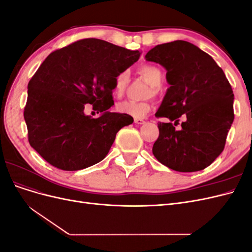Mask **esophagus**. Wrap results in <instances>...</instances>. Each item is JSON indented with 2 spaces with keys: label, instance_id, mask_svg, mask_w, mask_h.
<instances>
[{
  "label": "esophagus",
  "instance_id": "1",
  "mask_svg": "<svg viewBox=\"0 0 252 252\" xmlns=\"http://www.w3.org/2000/svg\"><path fill=\"white\" fill-rule=\"evenodd\" d=\"M134 123L138 125H143L145 124V121L143 119H134Z\"/></svg>",
  "mask_w": 252,
  "mask_h": 252
}]
</instances>
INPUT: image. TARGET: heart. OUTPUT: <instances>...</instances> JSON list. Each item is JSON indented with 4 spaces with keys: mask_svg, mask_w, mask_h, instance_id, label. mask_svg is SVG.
Here are the masks:
<instances>
[{
    "mask_svg": "<svg viewBox=\"0 0 252 252\" xmlns=\"http://www.w3.org/2000/svg\"><path fill=\"white\" fill-rule=\"evenodd\" d=\"M140 73L146 79V81L152 86L148 95L156 94L163 81V74L159 68L155 65L145 64L139 68ZM129 82V72L127 70L121 71L114 78L113 82V94L116 96H121L125 93L126 87ZM151 109L149 102H134V101H123L117 105V110L120 113L126 114V116L132 118H142Z\"/></svg>",
    "mask_w": 252,
    "mask_h": 252,
    "instance_id": "obj_1",
    "label": "heart"
}]
</instances>
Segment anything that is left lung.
I'll return each mask as SVG.
<instances>
[{
  "label": "left lung",
  "mask_w": 252,
  "mask_h": 252,
  "mask_svg": "<svg viewBox=\"0 0 252 252\" xmlns=\"http://www.w3.org/2000/svg\"><path fill=\"white\" fill-rule=\"evenodd\" d=\"M162 65L169 84L156 117L178 124L159 123L152 154L159 163L180 172L205 169L224 150L234 119L233 93L224 71L208 53L186 41L158 45L145 56Z\"/></svg>",
  "instance_id": "left-lung-1"
}]
</instances>
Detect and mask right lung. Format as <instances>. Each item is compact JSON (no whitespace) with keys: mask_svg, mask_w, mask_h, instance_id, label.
Masks as SVG:
<instances>
[{"mask_svg":"<svg viewBox=\"0 0 252 252\" xmlns=\"http://www.w3.org/2000/svg\"><path fill=\"white\" fill-rule=\"evenodd\" d=\"M129 50L98 39H84L51 52L28 83L24 119L28 141L59 169L74 171L107 156L121 128L133 118L110 112L114 78L139 60ZM91 103L102 114L83 113Z\"/></svg>","mask_w":252,"mask_h":252,"instance_id":"add662e5","label":"right lung"}]
</instances>
